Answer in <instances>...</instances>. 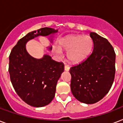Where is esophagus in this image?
Returning <instances> with one entry per match:
<instances>
[{
  "label": "esophagus",
  "instance_id": "esophagus-1",
  "mask_svg": "<svg viewBox=\"0 0 123 123\" xmlns=\"http://www.w3.org/2000/svg\"><path fill=\"white\" fill-rule=\"evenodd\" d=\"M64 70L66 71H68L69 70V67L68 65L64 66Z\"/></svg>",
  "mask_w": 123,
  "mask_h": 123
}]
</instances>
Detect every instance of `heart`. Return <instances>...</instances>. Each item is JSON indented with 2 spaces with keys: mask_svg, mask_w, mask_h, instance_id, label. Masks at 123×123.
Instances as JSON below:
<instances>
[{
  "mask_svg": "<svg viewBox=\"0 0 123 123\" xmlns=\"http://www.w3.org/2000/svg\"><path fill=\"white\" fill-rule=\"evenodd\" d=\"M93 46L91 37L85 35H69L59 41V47L54 46V52L61 54V51L68 52V61L72 64H79L84 62L91 54Z\"/></svg>",
  "mask_w": 123,
  "mask_h": 123,
  "instance_id": "obj_1",
  "label": "heart"
}]
</instances>
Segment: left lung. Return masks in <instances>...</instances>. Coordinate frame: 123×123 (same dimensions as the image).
<instances>
[{"instance_id":"obj_1","label":"left lung","mask_w":123,"mask_h":123,"mask_svg":"<svg viewBox=\"0 0 123 123\" xmlns=\"http://www.w3.org/2000/svg\"><path fill=\"white\" fill-rule=\"evenodd\" d=\"M93 51L87 59L70 68L71 90L77 99L93 104L101 99L111 89L114 80L116 54L107 39L90 32Z\"/></svg>"}]
</instances>
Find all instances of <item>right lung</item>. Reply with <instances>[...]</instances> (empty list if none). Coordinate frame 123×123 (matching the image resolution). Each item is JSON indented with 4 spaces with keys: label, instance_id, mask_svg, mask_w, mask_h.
<instances>
[{
    "label": "right lung",
    "instance_id": "add662e5",
    "mask_svg": "<svg viewBox=\"0 0 123 123\" xmlns=\"http://www.w3.org/2000/svg\"><path fill=\"white\" fill-rule=\"evenodd\" d=\"M57 32L49 27L31 32L18 41L9 55V73L12 86L21 99L32 107H44L52 101L64 66L47 54L41 59L32 57L26 50V44L36 37L53 35ZM47 48L50 51L52 48Z\"/></svg>",
    "mask_w": 123,
    "mask_h": 123
}]
</instances>
